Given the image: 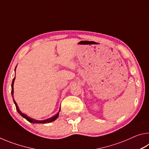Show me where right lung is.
Returning a JSON list of instances; mask_svg holds the SVG:
<instances>
[{
    "label": "right lung",
    "instance_id": "right-lung-1",
    "mask_svg": "<svg viewBox=\"0 0 149 149\" xmlns=\"http://www.w3.org/2000/svg\"><path fill=\"white\" fill-rule=\"evenodd\" d=\"M16 68H15V71H16ZM15 77L13 79V80H12V91H11V94H12V98H13V100H14V102L15 105H16V110L17 111V112L19 113V114L22 116V117L24 118L25 119H26L28 122H29L30 123H50V122H53V121H54L56 119H57V118L58 117V115H59V112L60 111V109L59 110V112L57 113V114L54 116H52L51 118H49V119H47V120H35L33 119V118H31L29 117L28 116H27L26 114H24V113H22L21 111L19 110V108H18V106H17V103L16 102V101H15V100L14 99L13 97V95H14V81H15Z\"/></svg>",
    "mask_w": 149,
    "mask_h": 149
}]
</instances>
